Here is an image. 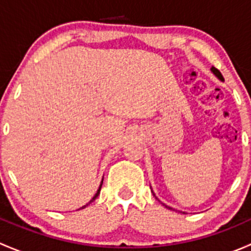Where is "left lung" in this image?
<instances>
[{"label": "left lung", "mask_w": 251, "mask_h": 251, "mask_svg": "<svg viewBox=\"0 0 251 251\" xmlns=\"http://www.w3.org/2000/svg\"><path fill=\"white\" fill-rule=\"evenodd\" d=\"M210 70H211V73H212V74H214V75H215V76H216L217 78H219V80H220V81H225V78H224V76H222V74H221V73H220V72H219V70H217V69H216V68L211 67V69H210ZM153 194H154V193H153ZM154 196H155V194H154ZM163 205H164V206H165V207H166V209H170V210H173V207L168 206V205H165V204H163Z\"/></svg>", "instance_id": "8db88e82"}]
</instances>
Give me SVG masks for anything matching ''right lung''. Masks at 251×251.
<instances>
[{
  "label": "right lung",
  "instance_id": "obj_1",
  "mask_svg": "<svg viewBox=\"0 0 251 251\" xmlns=\"http://www.w3.org/2000/svg\"><path fill=\"white\" fill-rule=\"evenodd\" d=\"M102 183H103V179H102V182H100V187H98V189H97V192H96V194H95V196H93V198H92V199H91V201H88V203H87V204H86V205H83V206H81V207H80V209H85V207H86V206H87V205H90L91 203H92V201H96V198H97V197H98V196H100V188H102ZM80 209H78V210H80Z\"/></svg>",
  "mask_w": 251,
  "mask_h": 251
}]
</instances>
